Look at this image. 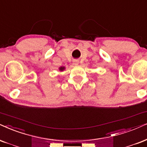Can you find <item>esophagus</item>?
I'll return each mask as SVG.
<instances>
[{
  "instance_id": "obj_1",
  "label": "esophagus",
  "mask_w": 147,
  "mask_h": 147,
  "mask_svg": "<svg viewBox=\"0 0 147 147\" xmlns=\"http://www.w3.org/2000/svg\"><path fill=\"white\" fill-rule=\"evenodd\" d=\"M73 63H74V64H75V65H77L78 64H79V61L77 60H74L73 61Z\"/></svg>"
}]
</instances>
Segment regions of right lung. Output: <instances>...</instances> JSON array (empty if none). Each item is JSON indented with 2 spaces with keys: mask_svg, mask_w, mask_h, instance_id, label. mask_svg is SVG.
<instances>
[{
  "mask_svg": "<svg viewBox=\"0 0 147 147\" xmlns=\"http://www.w3.org/2000/svg\"><path fill=\"white\" fill-rule=\"evenodd\" d=\"M60 70H63L64 69V67H61V68H60Z\"/></svg>",
  "mask_w": 147,
  "mask_h": 147,
  "instance_id": "right-lung-1",
  "label": "right lung"
}]
</instances>
